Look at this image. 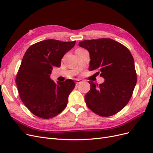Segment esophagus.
<instances>
[{"label": "esophagus", "mask_w": 153, "mask_h": 153, "mask_svg": "<svg viewBox=\"0 0 153 153\" xmlns=\"http://www.w3.org/2000/svg\"><path fill=\"white\" fill-rule=\"evenodd\" d=\"M82 82V81L81 80H80V79H77V80H76V82H75V84H76V85H78L80 84Z\"/></svg>", "instance_id": "esophagus-1"}]
</instances>
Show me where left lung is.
<instances>
[{
	"instance_id": "obj_1",
	"label": "left lung",
	"mask_w": 153,
	"mask_h": 153,
	"mask_svg": "<svg viewBox=\"0 0 153 153\" xmlns=\"http://www.w3.org/2000/svg\"><path fill=\"white\" fill-rule=\"evenodd\" d=\"M78 45L89 51V70L104 78L103 84L89 81L85 101L92 112L108 117L121 111L130 100L137 84L135 62L131 52L109 38L84 40Z\"/></svg>"
}]
</instances>
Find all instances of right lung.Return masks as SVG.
<instances>
[{
    "label": "right lung",
    "instance_id": "add662e5",
    "mask_svg": "<svg viewBox=\"0 0 153 153\" xmlns=\"http://www.w3.org/2000/svg\"><path fill=\"white\" fill-rule=\"evenodd\" d=\"M75 43L47 39L31 45L25 53L15 81L22 102L36 116L52 118L66 107L75 82L69 79L55 83L50 76Z\"/></svg>",
    "mask_w": 153,
    "mask_h": 153
}]
</instances>
